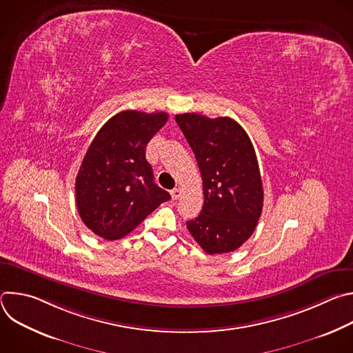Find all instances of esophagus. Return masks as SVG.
<instances>
[{
  "label": "esophagus",
  "instance_id": "obj_1",
  "mask_svg": "<svg viewBox=\"0 0 353 353\" xmlns=\"http://www.w3.org/2000/svg\"><path fill=\"white\" fill-rule=\"evenodd\" d=\"M170 194H172V198H173V199H179L180 195H181V190H180V188H174V190L170 191Z\"/></svg>",
  "mask_w": 353,
  "mask_h": 353
}]
</instances>
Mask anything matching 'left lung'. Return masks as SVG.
<instances>
[{"label":"left lung","instance_id":"left-lung-1","mask_svg":"<svg viewBox=\"0 0 353 353\" xmlns=\"http://www.w3.org/2000/svg\"><path fill=\"white\" fill-rule=\"evenodd\" d=\"M176 121L203 176V211L187 222L208 254L237 250L253 234L263 211V181L256 150L243 127L230 117L177 114Z\"/></svg>","mask_w":353,"mask_h":353}]
</instances>
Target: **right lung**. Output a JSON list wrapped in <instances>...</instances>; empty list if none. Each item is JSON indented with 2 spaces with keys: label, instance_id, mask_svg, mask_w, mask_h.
Wrapping results in <instances>:
<instances>
[{
  "label": "right lung",
  "instance_id": "right-lung-1",
  "mask_svg": "<svg viewBox=\"0 0 353 353\" xmlns=\"http://www.w3.org/2000/svg\"><path fill=\"white\" fill-rule=\"evenodd\" d=\"M168 113L125 110L99 130L75 181L82 222L105 240L135 229L170 194L155 184L145 158L148 142L166 124Z\"/></svg>",
  "mask_w": 353,
  "mask_h": 353
}]
</instances>
